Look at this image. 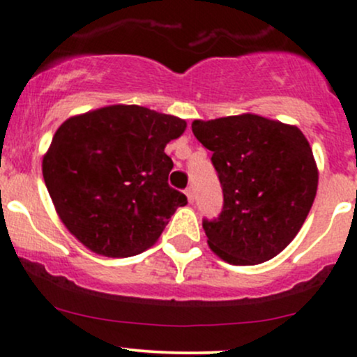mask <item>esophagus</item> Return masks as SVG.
Masks as SVG:
<instances>
[{
	"mask_svg": "<svg viewBox=\"0 0 357 357\" xmlns=\"http://www.w3.org/2000/svg\"><path fill=\"white\" fill-rule=\"evenodd\" d=\"M185 196H187V201H189V203H194V189H192V187H187Z\"/></svg>",
	"mask_w": 357,
	"mask_h": 357,
	"instance_id": "esophagus-1",
	"label": "esophagus"
}]
</instances>
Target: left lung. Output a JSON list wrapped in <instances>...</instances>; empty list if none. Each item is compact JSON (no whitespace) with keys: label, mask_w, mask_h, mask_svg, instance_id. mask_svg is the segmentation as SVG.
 <instances>
[{"label":"left lung","mask_w":357,"mask_h":357,"mask_svg":"<svg viewBox=\"0 0 357 357\" xmlns=\"http://www.w3.org/2000/svg\"><path fill=\"white\" fill-rule=\"evenodd\" d=\"M223 189L218 220H204L208 245L230 264H259L280 255L303 227L318 189V167L296 125L242 113L194 120Z\"/></svg>","instance_id":"left-lung-1"}]
</instances>
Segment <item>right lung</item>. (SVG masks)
<instances>
[{"label":"right lung","mask_w":357,"mask_h":357,"mask_svg":"<svg viewBox=\"0 0 357 357\" xmlns=\"http://www.w3.org/2000/svg\"><path fill=\"white\" fill-rule=\"evenodd\" d=\"M187 122L137 105L73 115L54 132L43 177L61 223L106 258H128L160 238L187 197L168 185L165 153Z\"/></svg>","instance_id":"obj_1"}]
</instances>
